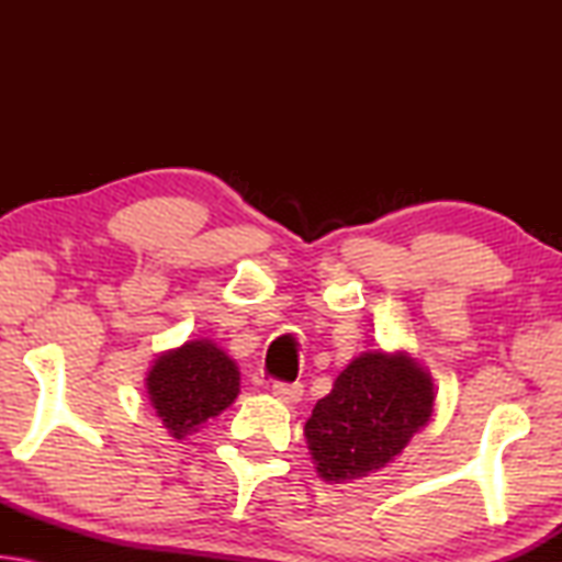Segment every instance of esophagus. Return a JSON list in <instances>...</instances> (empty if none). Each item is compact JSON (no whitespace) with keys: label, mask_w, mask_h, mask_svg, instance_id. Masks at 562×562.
I'll return each instance as SVG.
<instances>
[{"label":"esophagus","mask_w":562,"mask_h":562,"mask_svg":"<svg viewBox=\"0 0 562 562\" xmlns=\"http://www.w3.org/2000/svg\"><path fill=\"white\" fill-rule=\"evenodd\" d=\"M272 394L278 396L280 402H284V404H297L300 398H302V394H304V389H302L300 382H294V384L274 382V384H272Z\"/></svg>","instance_id":"34e87169"}]
</instances>
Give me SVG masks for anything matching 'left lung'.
<instances>
[{
    "label": "left lung",
    "instance_id": "8db88e82",
    "mask_svg": "<svg viewBox=\"0 0 562 562\" xmlns=\"http://www.w3.org/2000/svg\"><path fill=\"white\" fill-rule=\"evenodd\" d=\"M431 412V376L416 359L406 351H364L304 424L317 473L345 483L384 469L429 424Z\"/></svg>",
    "mask_w": 562,
    "mask_h": 562
}]
</instances>
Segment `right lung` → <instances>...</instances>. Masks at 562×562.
Segmentation results:
<instances>
[{
  "label": "right lung",
  "mask_w": 562,
  "mask_h": 562,
  "mask_svg": "<svg viewBox=\"0 0 562 562\" xmlns=\"http://www.w3.org/2000/svg\"><path fill=\"white\" fill-rule=\"evenodd\" d=\"M146 389L168 434L186 439L235 402L240 394V372L211 339H193L154 361Z\"/></svg>",
  "instance_id": "add662e5"
}]
</instances>
